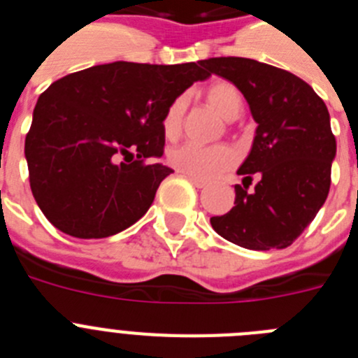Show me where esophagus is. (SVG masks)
<instances>
[{"label": "esophagus", "instance_id": "obj_1", "mask_svg": "<svg viewBox=\"0 0 358 358\" xmlns=\"http://www.w3.org/2000/svg\"><path fill=\"white\" fill-rule=\"evenodd\" d=\"M192 181V185L195 186V188H206L208 182L206 181H202V179H199V177H192V176H186Z\"/></svg>", "mask_w": 358, "mask_h": 358}]
</instances>
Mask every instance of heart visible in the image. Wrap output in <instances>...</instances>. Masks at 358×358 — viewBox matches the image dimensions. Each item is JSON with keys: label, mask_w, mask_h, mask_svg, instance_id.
I'll return each mask as SVG.
<instances>
[{"label": "heart", "mask_w": 358, "mask_h": 358, "mask_svg": "<svg viewBox=\"0 0 358 358\" xmlns=\"http://www.w3.org/2000/svg\"><path fill=\"white\" fill-rule=\"evenodd\" d=\"M204 98H206L208 106L227 122H235L242 115V94L229 82L218 80L211 84L204 91ZM186 107H188V98H186V94H179V96L173 98L164 110L163 132L169 140H176L177 136L181 134ZM236 161H238L236 152L226 143L211 145V147L185 143L173 147L169 152V163L177 172L199 177V179H213V177L233 169Z\"/></svg>", "instance_id": "b5f03b06"}]
</instances>
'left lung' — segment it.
Returning a JSON list of instances; mask_svg holds the SVG:
<instances>
[{
    "mask_svg": "<svg viewBox=\"0 0 358 358\" xmlns=\"http://www.w3.org/2000/svg\"><path fill=\"white\" fill-rule=\"evenodd\" d=\"M202 66L242 91L258 123L251 152L236 172L243 186H235V206L211 217V226L240 248H289L330 192L337 143L327 106L305 80L264 62L213 57ZM255 173L261 181L248 192Z\"/></svg>",
    "mask_w": 358,
    "mask_h": 358,
    "instance_id": "1",
    "label": "left lung"
}]
</instances>
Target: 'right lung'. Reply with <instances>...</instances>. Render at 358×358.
Wrapping results in <instances>:
<instances>
[{"instance_id":"1","label":"right lung","mask_w":358,"mask_h":358,"mask_svg":"<svg viewBox=\"0 0 358 358\" xmlns=\"http://www.w3.org/2000/svg\"><path fill=\"white\" fill-rule=\"evenodd\" d=\"M210 73L186 64L110 62L71 73L39 96L24 140L30 188L50 222L106 238L148 211L164 177L163 115Z\"/></svg>"}]
</instances>
